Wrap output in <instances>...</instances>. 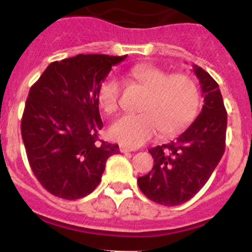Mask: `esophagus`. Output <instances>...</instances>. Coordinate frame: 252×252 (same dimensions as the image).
Segmentation results:
<instances>
[{
	"mask_svg": "<svg viewBox=\"0 0 252 252\" xmlns=\"http://www.w3.org/2000/svg\"><path fill=\"white\" fill-rule=\"evenodd\" d=\"M119 151H121L122 153H128V152H133L134 149L129 148V147H126V146H121L119 147Z\"/></svg>",
	"mask_w": 252,
	"mask_h": 252,
	"instance_id": "34e87169",
	"label": "esophagus"
}]
</instances>
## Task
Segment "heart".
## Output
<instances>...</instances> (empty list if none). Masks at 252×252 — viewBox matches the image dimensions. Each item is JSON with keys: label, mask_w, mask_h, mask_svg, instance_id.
I'll return each instance as SVG.
<instances>
[{"label": "heart", "mask_w": 252, "mask_h": 252, "mask_svg": "<svg viewBox=\"0 0 252 252\" xmlns=\"http://www.w3.org/2000/svg\"><path fill=\"white\" fill-rule=\"evenodd\" d=\"M129 78L148 95L140 108L142 114H126L109 126L112 139L135 148L159 133L174 135L187 128L198 112L199 92L193 79L183 72L169 74L153 65H139L129 71ZM122 84L114 75L106 76L98 89L100 108L113 114L121 106Z\"/></svg>", "instance_id": "obj_1"}]
</instances>
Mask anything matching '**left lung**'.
I'll list each match as a JSON object with an SVG mask.
<instances>
[{
	"mask_svg": "<svg viewBox=\"0 0 252 252\" xmlns=\"http://www.w3.org/2000/svg\"><path fill=\"white\" fill-rule=\"evenodd\" d=\"M203 95L196 121L173 142L149 149L154 165L138 177L140 191L163 206L187 202L206 185L225 152L227 112L219 84L202 67L193 65Z\"/></svg>",
	"mask_w": 252,
	"mask_h": 252,
	"instance_id": "left-lung-1",
	"label": "left lung"
}]
</instances>
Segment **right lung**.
<instances>
[{
    "label": "right lung",
    "mask_w": 252,
    "mask_h": 252,
    "mask_svg": "<svg viewBox=\"0 0 252 252\" xmlns=\"http://www.w3.org/2000/svg\"><path fill=\"white\" fill-rule=\"evenodd\" d=\"M126 58L100 54L54 61L31 87L21 135L33 174L51 194L78 199L101 181L119 146L99 140L98 89L113 65Z\"/></svg>",
    "instance_id": "1"
}]
</instances>
